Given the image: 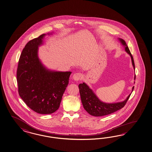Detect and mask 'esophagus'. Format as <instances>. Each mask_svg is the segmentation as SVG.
Segmentation results:
<instances>
[{
	"label": "esophagus",
	"mask_w": 152,
	"mask_h": 152,
	"mask_svg": "<svg viewBox=\"0 0 152 152\" xmlns=\"http://www.w3.org/2000/svg\"><path fill=\"white\" fill-rule=\"evenodd\" d=\"M82 77V74L81 73H76L73 75L72 78L74 81H78Z\"/></svg>",
	"instance_id": "obj_1"
}]
</instances>
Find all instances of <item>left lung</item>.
Here are the masks:
<instances>
[{"instance_id": "1", "label": "left lung", "mask_w": 152, "mask_h": 152, "mask_svg": "<svg viewBox=\"0 0 152 152\" xmlns=\"http://www.w3.org/2000/svg\"><path fill=\"white\" fill-rule=\"evenodd\" d=\"M121 43L125 47V50L131 56L133 69L135 71L134 63L133 56H132L129 47L126 45V42L121 38H118ZM136 79V75H134V80ZM135 83V82H134ZM80 89V93L81 96L82 103L84 109L90 115L94 116H102L104 115H109L121 109L125 106L127 101L129 99L131 94L127 97L126 99L121 102L114 103H107L103 102L97 97L96 94L91 89L89 86L86 84L85 82L80 83L78 85ZM134 89V86L132 87V92ZM131 92V93H132Z\"/></svg>"}]
</instances>
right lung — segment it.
<instances>
[{
	"mask_svg": "<svg viewBox=\"0 0 152 152\" xmlns=\"http://www.w3.org/2000/svg\"><path fill=\"white\" fill-rule=\"evenodd\" d=\"M45 35L26 44L19 59L16 75L19 96L30 109L41 114H52L59 109L71 74L49 70L41 63L38 47L43 44Z\"/></svg>",
	"mask_w": 152,
	"mask_h": 152,
	"instance_id": "add662e5",
	"label": "right lung"
}]
</instances>
